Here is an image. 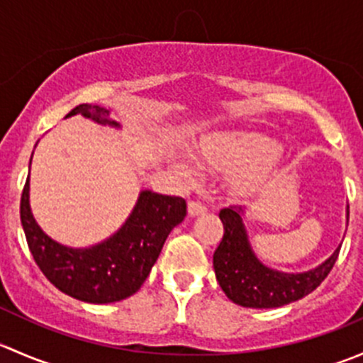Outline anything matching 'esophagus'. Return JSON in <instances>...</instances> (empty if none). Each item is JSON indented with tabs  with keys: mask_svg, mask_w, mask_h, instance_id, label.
Here are the masks:
<instances>
[{
	"mask_svg": "<svg viewBox=\"0 0 363 363\" xmlns=\"http://www.w3.org/2000/svg\"><path fill=\"white\" fill-rule=\"evenodd\" d=\"M188 212L189 216H202L207 212V205H203L202 202H199V200H193V202L188 203Z\"/></svg>",
	"mask_w": 363,
	"mask_h": 363,
	"instance_id": "1",
	"label": "esophagus"
}]
</instances>
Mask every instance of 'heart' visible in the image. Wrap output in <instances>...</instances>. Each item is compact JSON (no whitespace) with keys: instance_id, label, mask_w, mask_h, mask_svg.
Listing matches in <instances>:
<instances>
[{"instance_id":"1","label":"heart","mask_w":363,"mask_h":363,"mask_svg":"<svg viewBox=\"0 0 363 363\" xmlns=\"http://www.w3.org/2000/svg\"><path fill=\"white\" fill-rule=\"evenodd\" d=\"M193 151L203 168L230 174V191L240 200H250L265 193L279 170L281 156L276 151V144L265 135L251 131L207 135L196 142ZM172 164L184 179L196 175V167L191 161L175 158Z\"/></svg>"}]
</instances>
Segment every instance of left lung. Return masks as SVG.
<instances>
[{
	"mask_svg": "<svg viewBox=\"0 0 363 363\" xmlns=\"http://www.w3.org/2000/svg\"><path fill=\"white\" fill-rule=\"evenodd\" d=\"M242 214L239 205L221 208L219 219L225 233L212 258L216 279L232 302L255 309L286 306L316 290L337 262L340 246L327 262L307 272L286 274L269 269L251 250Z\"/></svg>",
	"mask_w": 363,
	"mask_h": 363,
	"instance_id": "obj_1",
	"label": "left lung"
}]
</instances>
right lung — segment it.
Instances as JSON below:
<instances>
[{"label": "right lung", "mask_w": 363, "mask_h": 363, "mask_svg": "<svg viewBox=\"0 0 363 363\" xmlns=\"http://www.w3.org/2000/svg\"><path fill=\"white\" fill-rule=\"evenodd\" d=\"M75 113L98 124L119 126L108 119L107 108L98 105L82 104L67 117ZM184 216V199L145 189L130 218L112 237L96 246L73 250L57 244L36 225L29 207V175L21 196V223L36 265L57 290L89 303L119 302L137 294L158 259L168 233Z\"/></svg>", "instance_id": "1"}]
</instances>
